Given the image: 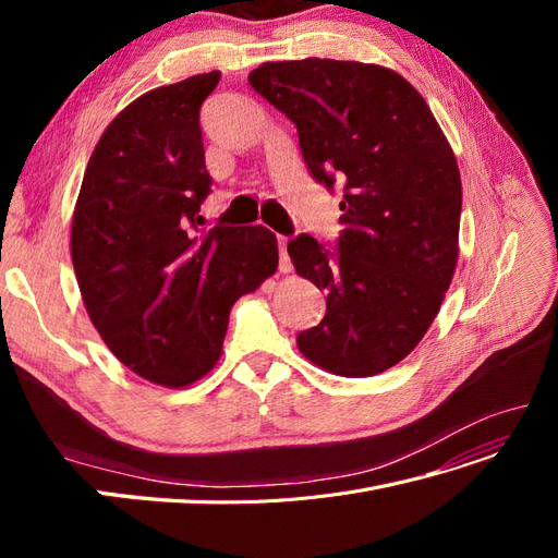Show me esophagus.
Listing matches in <instances>:
<instances>
[{"label": "esophagus", "mask_w": 558, "mask_h": 558, "mask_svg": "<svg viewBox=\"0 0 558 558\" xmlns=\"http://www.w3.org/2000/svg\"><path fill=\"white\" fill-rule=\"evenodd\" d=\"M289 244H286V238L279 240V272H291V256H289V248H286Z\"/></svg>", "instance_id": "1"}]
</instances>
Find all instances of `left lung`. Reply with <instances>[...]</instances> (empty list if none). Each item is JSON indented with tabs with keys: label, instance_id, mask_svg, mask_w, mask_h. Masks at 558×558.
Returning a JSON list of instances; mask_svg holds the SVG:
<instances>
[{
	"label": "left lung",
	"instance_id": "1",
	"mask_svg": "<svg viewBox=\"0 0 558 558\" xmlns=\"http://www.w3.org/2000/svg\"><path fill=\"white\" fill-rule=\"evenodd\" d=\"M248 83L295 123L312 177L344 191L337 253L312 234L289 242L295 272L328 293L298 349L332 375H379L426 335L459 260L453 150L426 99L388 66L265 62Z\"/></svg>",
	"mask_w": 558,
	"mask_h": 558
}]
</instances>
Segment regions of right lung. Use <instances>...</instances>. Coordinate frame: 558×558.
<instances>
[{
    "label": "right lung",
    "instance_id": "add662e5",
    "mask_svg": "<svg viewBox=\"0 0 558 558\" xmlns=\"http://www.w3.org/2000/svg\"><path fill=\"white\" fill-rule=\"evenodd\" d=\"M221 72L148 90L118 113L83 174L72 263L83 305L113 356L181 388L221 359L234 302L277 272L263 226L197 234L209 195L199 107Z\"/></svg>",
    "mask_w": 558,
    "mask_h": 558
}]
</instances>
